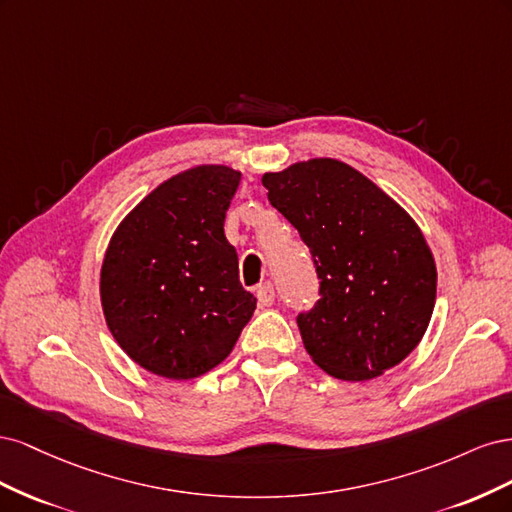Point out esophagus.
Segmentation results:
<instances>
[{
    "mask_svg": "<svg viewBox=\"0 0 512 512\" xmlns=\"http://www.w3.org/2000/svg\"><path fill=\"white\" fill-rule=\"evenodd\" d=\"M256 297H258V303H260L262 307H269V305H273V301H275V290H273V286H271L269 282H265L262 286H258Z\"/></svg>",
    "mask_w": 512,
    "mask_h": 512,
    "instance_id": "34e87169",
    "label": "esophagus"
}]
</instances>
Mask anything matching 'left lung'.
<instances>
[{"mask_svg":"<svg viewBox=\"0 0 512 512\" xmlns=\"http://www.w3.org/2000/svg\"><path fill=\"white\" fill-rule=\"evenodd\" d=\"M269 203L299 230L320 277L299 316L305 350L329 376L363 382L421 344L438 271L421 226L382 188L335 158L262 175Z\"/></svg>","mask_w":512,"mask_h":512,"instance_id":"obj_1","label":"left lung"}]
</instances>
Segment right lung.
Listing matches in <instances>:
<instances>
[{
    "label": "right lung",
    "instance_id": "right-lung-1",
    "mask_svg": "<svg viewBox=\"0 0 512 512\" xmlns=\"http://www.w3.org/2000/svg\"><path fill=\"white\" fill-rule=\"evenodd\" d=\"M241 181L198 164L153 188L115 228L100 269L106 327L130 359L168 380L218 367L256 299L239 282L224 218Z\"/></svg>",
    "mask_w": 512,
    "mask_h": 512
}]
</instances>
